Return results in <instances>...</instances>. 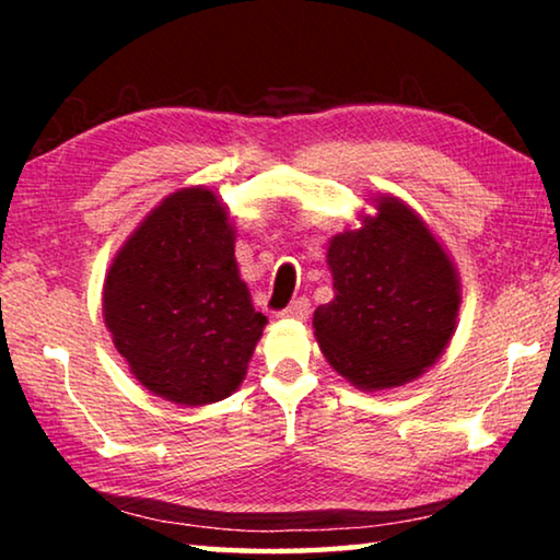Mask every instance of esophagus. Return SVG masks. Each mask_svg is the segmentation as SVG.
Here are the masks:
<instances>
[{
  "instance_id": "esophagus-1",
  "label": "esophagus",
  "mask_w": 560,
  "mask_h": 560,
  "mask_svg": "<svg viewBox=\"0 0 560 560\" xmlns=\"http://www.w3.org/2000/svg\"><path fill=\"white\" fill-rule=\"evenodd\" d=\"M311 314V301L306 296L293 299L287 308L281 311L283 318H296V320H306Z\"/></svg>"
}]
</instances>
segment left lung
I'll return each mask as SVG.
<instances>
[{"label": "left lung", "instance_id": "left-lung-1", "mask_svg": "<svg viewBox=\"0 0 560 560\" xmlns=\"http://www.w3.org/2000/svg\"><path fill=\"white\" fill-rule=\"evenodd\" d=\"M355 232L330 240L334 301L314 314L318 346L360 390L410 383L447 348L459 279L420 217L395 197Z\"/></svg>", "mask_w": 560, "mask_h": 560}]
</instances>
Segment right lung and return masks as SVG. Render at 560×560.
<instances>
[{
    "instance_id": "add662e5",
    "label": "right lung",
    "mask_w": 560,
    "mask_h": 560,
    "mask_svg": "<svg viewBox=\"0 0 560 560\" xmlns=\"http://www.w3.org/2000/svg\"><path fill=\"white\" fill-rule=\"evenodd\" d=\"M103 316L150 393L195 407L240 387L267 316L240 279L220 197L177 189L145 217L110 264Z\"/></svg>"
}]
</instances>
